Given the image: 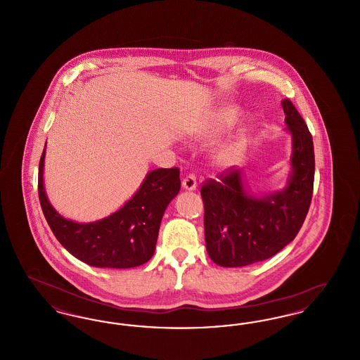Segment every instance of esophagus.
Here are the masks:
<instances>
[{
  "instance_id": "1",
  "label": "esophagus",
  "mask_w": 360,
  "mask_h": 360,
  "mask_svg": "<svg viewBox=\"0 0 360 360\" xmlns=\"http://www.w3.org/2000/svg\"><path fill=\"white\" fill-rule=\"evenodd\" d=\"M182 188L188 191H193L197 188V179L193 174H188V176L182 181Z\"/></svg>"
}]
</instances>
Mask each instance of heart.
<instances>
[{
	"label": "heart",
	"mask_w": 360,
	"mask_h": 360,
	"mask_svg": "<svg viewBox=\"0 0 360 360\" xmlns=\"http://www.w3.org/2000/svg\"><path fill=\"white\" fill-rule=\"evenodd\" d=\"M238 121V112L233 108L225 106L217 109L206 122L201 135L204 137H216L229 129ZM248 129H240L239 132L223 143L214 153V162L223 169H231L236 166L244 155L248 144Z\"/></svg>",
	"instance_id": "1"
}]
</instances>
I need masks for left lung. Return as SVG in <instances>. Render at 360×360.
<instances>
[{
    "label": "left lung",
    "instance_id": "left-lung-1",
    "mask_svg": "<svg viewBox=\"0 0 360 360\" xmlns=\"http://www.w3.org/2000/svg\"><path fill=\"white\" fill-rule=\"evenodd\" d=\"M285 131L291 136L290 174L286 186L254 193L243 170L220 175L201 188L205 205L206 251L221 267H243L274 257L297 236L313 194V139L298 110L282 100Z\"/></svg>",
    "mask_w": 360,
    "mask_h": 360
}]
</instances>
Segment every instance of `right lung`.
Segmentation results:
<instances>
[{
  "instance_id": "right-lung-1",
  "label": "right lung",
  "mask_w": 360,
  "mask_h": 360,
  "mask_svg": "<svg viewBox=\"0 0 360 360\" xmlns=\"http://www.w3.org/2000/svg\"><path fill=\"white\" fill-rule=\"evenodd\" d=\"M44 158L46 147L39 163L40 205L52 233L72 257L103 269L137 267L153 257L165 210L181 188L176 167L148 172L136 193L112 214L91 223H77L59 214L47 197Z\"/></svg>"
}]
</instances>
